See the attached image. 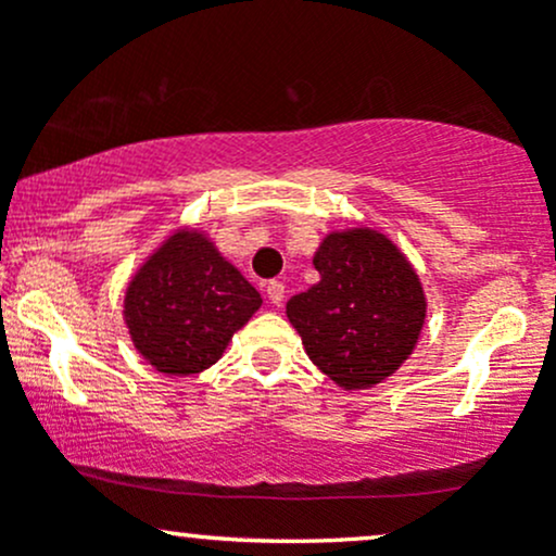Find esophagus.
Here are the masks:
<instances>
[{
    "label": "esophagus",
    "instance_id": "obj_1",
    "mask_svg": "<svg viewBox=\"0 0 556 556\" xmlns=\"http://www.w3.org/2000/svg\"><path fill=\"white\" fill-rule=\"evenodd\" d=\"M266 298H269L274 305H282L285 285L282 282H269V285H266Z\"/></svg>",
    "mask_w": 556,
    "mask_h": 556
}]
</instances>
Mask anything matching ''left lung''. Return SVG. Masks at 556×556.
I'll use <instances>...</instances> for the list:
<instances>
[{
  "instance_id": "left-lung-1",
  "label": "left lung",
  "mask_w": 556,
  "mask_h": 556,
  "mask_svg": "<svg viewBox=\"0 0 556 556\" xmlns=\"http://www.w3.org/2000/svg\"><path fill=\"white\" fill-rule=\"evenodd\" d=\"M314 266L321 279L287 303L305 353L342 389L381 384L424 329L426 295L416 269L387 235L368 227L327 235Z\"/></svg>"
}]
</instances>
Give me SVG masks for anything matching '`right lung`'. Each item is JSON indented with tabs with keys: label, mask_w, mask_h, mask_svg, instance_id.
<instances>
[{
	"label": "right lung",
	"mask_w": 556,
	"mask_h": 556,
	"mask_svg": "<svg viewBox=\"0 0 556 556\" xmlns=\"http://www.w3.org/2000/svg\"><path fill=\"white\" fill-rule=\"evenodd\" d=\"M261 308L258 290L201 229H177L149 256L125 292L132 344L159 374L214 366L227 342Z\"/></svg>",
	"instance_id": "add662e5"
}]
</instances>
